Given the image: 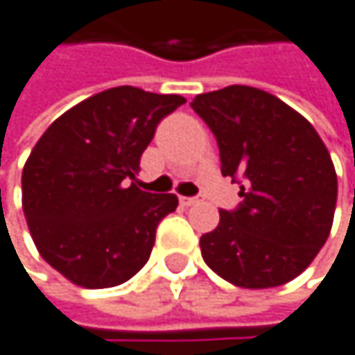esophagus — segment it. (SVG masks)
<instances>
[{
  "instance_id": "esophagus-1",
  "label": "esophagus",
  "mask_w": 355,
  "mask_h": 355,
  "mask_svg": "<svg viewBox=\"0 0 355 355\" xmlns=\"http://www.w3.org/2000/svg\"><path fill=\"white\" fill-rule=\"evenodd\" d=\"M180 203H182V205H188V207H190V205H199V203H201V197H182Z\"/></svg>"
}]
</instances>
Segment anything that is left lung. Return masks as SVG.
<instances>
[{"label": "left lung", "mask_w": 355, "mask_h": 355, "mask_svg": "<svg viewBox=\"0 0 355 355\" xmlns=\"http://www.w3.org/2000/svg\"><path fill=\"white\" fill-rule=\"evenodd\" d=\"M209 127L224 178L241 203L222 209L201 237L207 267L241 288H273L303 273L326 243L336 205L330 154L309 122L252 86H226L192 99Z\"/></svg>", "instance_id": "obj_1"}]
</instances>
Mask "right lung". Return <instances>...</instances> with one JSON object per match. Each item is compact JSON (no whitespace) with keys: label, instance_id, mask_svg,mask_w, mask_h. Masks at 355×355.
Wrapping results in <instances>:
<instances>
[{"label":"right lung","instance_id":"right-lung-1","mask_svg":"<svg viewBox=\"0 0 355 355\" xmlns=\"http://www.w3.org/2000/svg\"><path fill=\"white\" fill-rule=\"evenodd\" d=\"M186 103L116 86L65 112L23 169V211L42 258L84 288L131 279L150 258L175 194L139 190L141 154L158 122Z\"/></svg>","mask_w":355,"mask_h":355}]
</instances>
